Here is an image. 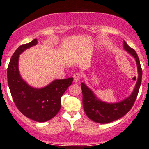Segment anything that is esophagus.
I'll use <instances>...</instances> for the list:
<instances>
[{
  "label": "esophagus",
  "instance_id": "esophagus-1",
  "mask_svg": "<svg viewBox=\"0 0 149 149\" xmlns=\"http://www.w3.org/2000/svg\"><path fill=\"white\" fill-rule=\"evenodd\" d=\"M81 77V75L79 72H76L75 74L74 75V79L75 81H78L79 79H80Z\"/></svg>",
  "mask_w": 149,
  "mask_h": 149
}]
</instances>
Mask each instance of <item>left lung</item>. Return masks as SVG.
<instances>
[{"instance_id":"1","label":"left lung","mask_w":149,"mask_h":149,"mask_svg":"<svg viewBox=\"0 0 149 149\" xmlns=\"http://www.w3.org/2000/svg\"><path fill=\"white\" fill-rule=\"evenodd\" d=\"M123 48L135 58L138 72V78L135 88L129 97L117 103H107L98 100L91 90L84 83L81 84L84 109L86 116L95 122L107 123L121 118L131 109L137 98L142 80L141 65L136 52L130 47L125 41H123Z\"/></svg>"}]
</instances>
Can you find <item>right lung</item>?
Returning a JSON list of instances; mask_svg holds the SVG:
<instances>
[{
    "instance_id": "obj_1",
    "label": "right lung",
    "mask_w": 149,
    "mask_h": 149,
    "mask_svg": "<svg viewBox=\"0 0 149 149\" xmlns=\"http://www.w3.org/2000/svg\"><path fill=\"white\" fill-rule=\"evenodd\" d=\"M37 44L34 39L18 47L10 60L7 79L13 100L19 111L25 116L38 122L53 118L61 109V98L72 84L73 77L56 79L43 88L36 89L28 85L20 76L18 70L19 54Z\"/></svg>"
}]
</instances>
